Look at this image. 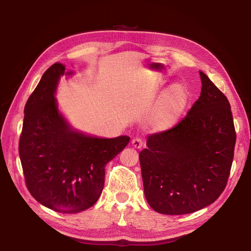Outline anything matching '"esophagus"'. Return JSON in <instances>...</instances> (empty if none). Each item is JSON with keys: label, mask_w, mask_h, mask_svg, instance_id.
<instances>
[{"label": "esophagus", "mask_w": 251, "mask_h": 251, "mask_svg": "<svg viewBox=\"0 0 251 251\" xmlns=\"http://www.w3.org/2000/svg\"><path fill=\"white\" fill-rule=\"evenodd\" d=\"M143 146V141L140 138H134L132 140V147L135 149H141Z\"/></svg>", "instance_id": "34e87169"}]
</instances>
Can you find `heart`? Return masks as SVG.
I'll use <instances>...</instances> for the list:
<instances>
[{
	"label": "heart",
	"mask_w": 251,
	"mask_h": 251,
	"mask_svg": "<svg viewBox=\"0 0 251 251\" xmlns=\"http://www.w3.org/2000/svg\"><path fill=\"white\" fill-rule=\"evenodd\" d=\"M188 100V89L183 82H175L165 89L148 116L151 130L166 132L173 128L178 124Z\"/></svg>",
	"instance_id": "b5f03b06"
}]
</instances>
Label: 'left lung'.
<instances>
[{
  "mask_svg": "<svg viewBox=\"0 0 251 251\" xmlns=\"http://www.w3.org/2000/svg\"><path fill=\"white\" fill-rule=\"evenodd\" d=\"M199 73L198 100L176 126L151 135L139 153L144 196L159 214L185 215L208 206L229 177L235 144L230 104Z\"/></svg>",
  "mask_w": 251,
  "mask_h": 251,
  "instance_id": "8db88e82",
  "label": "left lung"
}]
</instances>
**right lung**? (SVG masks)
I'll return each mask as SVG.
<instances>
[{
	"label": "right lung",
	"instance_id": "right-lung-1",
	"mask_svg": "<svg viewBox=\"0 0 251 251\" xmlns=\"http://www.w3.org/2000/svg\"><path fill=\"white\" fill-rule=\"evenodd\" d=\"M62 64L43 74L24 110L19 153L29 193L44 206L77 214L97 202L104 166L130 141L128 136L102 138L75 130L59 111V79L72 76Z\"/></svg>",
	"mask_w": 251,
	"mask_h": 251
}]
</instances>
